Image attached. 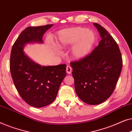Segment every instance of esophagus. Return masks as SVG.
Masks as SVG:
<instances>
[{
    "label": "esophagus",
    "instance_id": "34e87169",
    "mask_svg": "<svg viewBox=\"0 0 132 132\" xmlns=\"http://www.w3.org/2000/svg\"><path fill=\"white\" fill-rule=\"evenodd\" d=\"M66 72H67V73H68V74H70L72 73V68L70 66H67Z\"/></svg>",
    "mask_w": 132,
    "mask_h": 132
}]
</instances>
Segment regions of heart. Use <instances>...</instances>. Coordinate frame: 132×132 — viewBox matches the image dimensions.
<instances>
[{"mask_svg": "<svg viewBox=\"0 0 132 132\" xmlns=\"http://www.w3.org/2000/svg\"><path fill=\"white\" fill-rule=\"evenodd\" d=\"M96 40L93 31L85 27H77L59 31L55 40V45L61 49L73 45L72 57L81 60L90 54Z\"/></svg>", "mask_w": 132, "mask_h": 132, "instance_id": "1", "label": "heart"}]
</instances>
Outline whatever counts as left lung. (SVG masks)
<instances>
[{
  "label": "left lung",
  "mask_w": 132,
  "mask_h": 132,
  "mask_svg": "<svg viewBox=\"0 0 132 132\" xmlns=\"http://www.w3.org/2000/svg\"><path fill=\"white\" fill-rule=\"evenodd\" d=\"M93 24L101 40L90 54L70 63L77 96L89 105H99L110 97L121 73L122 61L118 46L108 31Z\"/></svg>",
  "instance_id": "obj_1"
}]
</instances>
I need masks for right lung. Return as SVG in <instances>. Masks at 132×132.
I'll return each instance as SVG.
<instances>
[{
  "label": "right lung",
  "instance_id": "right-lung-1",
  "mask_svg": "<svg viewBox=\"0 0 132 132\" xmlns=\"http://www.w3.org/2000/svg\"><path fill=\"white\" fill-rule=\"evenodd\" d=\"M53 26L27 27L20 33L11 50L10 71L15 86L22 99L35 108L45 106L54 101L66 75V64L41 66L24 52L27 44L43 43L44 33Z\"/></svg>",
  "mask_w": 132,
  "mask_h": 132
}]
</instances>
